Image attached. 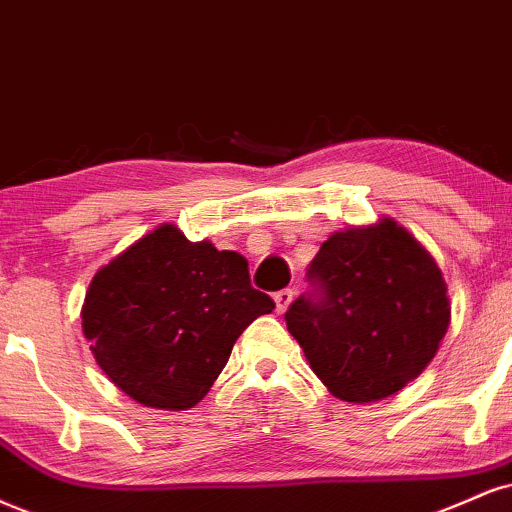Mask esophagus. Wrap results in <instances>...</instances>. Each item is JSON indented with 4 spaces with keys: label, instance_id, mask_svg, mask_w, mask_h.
<instances>
[{
    "label": "esophagus",
    "instance_id": "esophagus-1",
    "mask_svg": "<svg viewBox=\"0 0 512 512\" xmlns=\"http://www.w3.org/2000/svg\"><path fill=\"white\" fill-rule=\"evenodd\" d=\"M293 298H295V291H293V288H283V291L274 293L276 310H279V312H286V310H288V305L293 303Z\"/></svg>",
    "mask_w": 512,
    "mask_h": 512
}]
</instances>
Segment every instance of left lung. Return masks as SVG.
Masks as SVG:
<instances>
[{"label": "left lung", "mask_w": 512, "mask_h": 512, "mask_svg": "<svg viewBox=\"0 0 512 512\" xmlns=\"http://www.w3.org/2000/svg\"><path fill=\"white\" fill-rule=\"evenodd\" d=\"M286 312L312 372L336 398H389L434 360L451 322L434 257L393 219L331 233Z\"/></svg>", "instance_id": "obj_1"}]
</instances>
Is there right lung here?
Here are the masks:
<instances>
[{
  "label": "right lung",
  "instance_id": "add662e5",
  "mask_svg": "<svg viewBox=\"0 0 512 512\" xmlns=\"http://www.w3.org/2000/svg\"><path fill=\"white\" fill-rule=\"evenodd\" d=\"M272 310L243 255L164 224L92 276L80 317L97 365L126 396L188 410L212 389L236 338Z\"/></svg>",
  "mask_w": 512,
  "mask_h": 512
}]
</instances>
